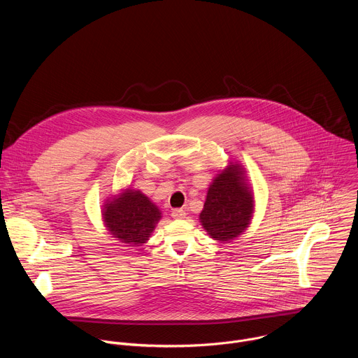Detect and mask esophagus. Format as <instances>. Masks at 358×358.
Returning a JSON list of instances; mask_svg holds the SVG:
<instances>
[{
	"label": "esophagus",
	"instance_id": "1",
	"mask_svg": "<svg viewBox=\"0 0 358 358\" xmlns=\"http://www.w3.org/2000/svg\"><path fill=\"white\" fill-rule=\"evenodd\" d=\"M173 218H176V220H182V218H185V215H187V213L182 210V208H177V210H173Z\"/></svg>",
	"mask_w": 358,
	"mask_h": 358
}]
</instances>
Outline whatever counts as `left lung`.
Wrapping results in <instances>:
<instances>
[{"instance_id": "left-lung-1", "label": "left lung", "mask_w": 358, "mask_h": 358, "mask_svg": "<svg viewBox=\"0 0 358 358\" xmlns=\"http://www.w3.org/2000/svg\"><path fill=\"white\" fill-rule=\"evenodd\" d=\"M255 201L245 169L229 162L208 187L199 222L207 234L220 242L242 235L252 221Z\"/></svg>"}]
</instances>
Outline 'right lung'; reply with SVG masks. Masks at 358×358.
Segmentation results:
<instances>
[{
	"label": "right lung",
	"instance_id": "right-lung-1",
	"mask_svg": "<svg viewBox=\"0 0 358 358\" xmlns=\"http://www.w3.org/2000/svg\"><path fill=\"white\" fill-rule=\"evenodd\" d=\"M101 218L122 246H141L162 220V211L140 189L129 187L105 201Z\"/></svg>",
	"mask_w": 358,
	"mask_h": 358
}]
</instances>
